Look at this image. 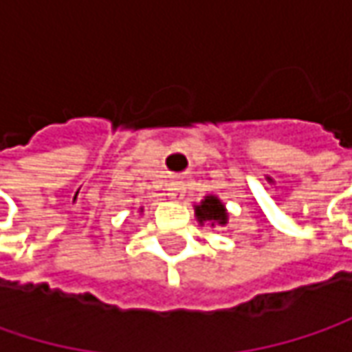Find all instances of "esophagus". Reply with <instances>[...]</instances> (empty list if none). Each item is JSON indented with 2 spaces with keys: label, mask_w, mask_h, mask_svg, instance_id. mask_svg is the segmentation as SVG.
<instances>
[{
  "label": "esophagus",
  "mask_w": 352,
  "mask_h": 352,
  "mask_svg": "<svg viewBox=\"0 0 352 352\" xmlns=\"http://www.w3.org/2000/svg\"><path fill=\"white\" fill-rule=\"evenodd\" d=\"M184 192V186L180 180H172L168 184V196L170 197H180Z\"/></svg>",
  "instance_id": "obj_1"
}]
</instances>
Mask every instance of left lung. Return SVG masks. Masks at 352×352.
Instances as JSON below:
<instances>
[{
	"label": "left lung",
	"instance_id": "obj_1",
	"mask_svg": "<svg viewBox=\"0 0 352 352\" xmlns=\"http://www.w3.org/2000/svg\"><path fill=\"white\" fill-rule=\"evenodd\" d=\"M196 211L199 223H204V221H210L211 225L227 223V211H225L223 204H221L215 196L206 197V199L201 201V206H197Z\"/></svg>",
	"mask_w": 352,
	"mask_h": 352
}]
</instances>
